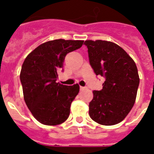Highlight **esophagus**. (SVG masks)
<instances>
[{"instance_id": "esophagus-1", "label": "esophagus", "mask_w": 154, "mask_h": 154, "mask_svg": "<svg viewBox=\"0 0 154 154\" xmlns=\"http://www.w3.org/2000/svg\"><path fill=\"white\" fill-rule=\"evenodd\" d=\"M80 89H81V90H85V87H82V86H81L80 87Z\"/></svg>"}]
</instances>
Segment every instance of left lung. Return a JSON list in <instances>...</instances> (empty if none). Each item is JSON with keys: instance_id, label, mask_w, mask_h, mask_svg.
Segmentation results:
<instances>
[{"instance_id": "left-lung-1", "label": "left lung", "mask_w": 154, "mask_h": 154, "mask_svg": "<svg viewBox=\"0 0 154 154\" xmlns=\"http://www.w3.org/2000/svg\"><path fill=\"white\" fill-rule=\"evenodd\" d=\"M84 44L94 72L105 78L102 89L93 92L89 116L103 125L118 124L129 114L136 101L140 82L136 64L113 42L87 40Z\"/></svg>"}]
</instances>
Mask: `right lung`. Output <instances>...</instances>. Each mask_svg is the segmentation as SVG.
<instances>
[{
	"instance_id": "obj_1",
	"label": "right lung",
	"mask_w": 154,
	"mask_h": 154,
	"mask_svg": "<svg viewBox=\"0 0 154 154\" xmlns=\"http://www.w3.org/2000/svg\"><path fill=\"white\" fill-rule=\"evenodd\" d=\"M84 41L58 39L40 45L23 62L20 73L25 104L43 125H57L68 119L70 106L79 93L78 84L57 83L66 54L78 49Z\"/></svg>"
}]
</instances>
